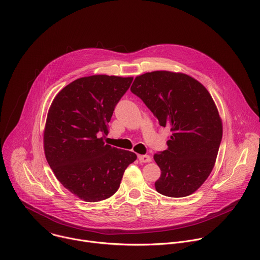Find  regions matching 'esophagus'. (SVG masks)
<instances>
[{"label": "esophagus", "instance_id": "esophagus-1", "mask_svg": "<svg viewBox=\"0 0 260 260\" xmlns=\"http://www.w3.org/2000/svg\"><path fill=\"white\" fill-rule=\"evenodd\" d=\"M138 158H139L140 162H142V164H146V162L151 161V157L149 155H139Z\"/></svg>", "mask_w": 260, "mask_h": 260}]
</instances>
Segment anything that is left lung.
Returning <instances> with one entry per match:
<instances>
[{
    "label": "left lung",
    "instance_id": "1",
    "mask_svg": "<svg viewBox=\"0 0 260 260\" xmlns=\"http://www.w3.org/2000/svg\"><path fill=\"white\" fill-rule=\"evenodd\" d=\"M131 91L172 133L168 149L154 154L161 171L156 191L170 198L193 193L211 174L222 140V122L211 94L192 77L168 71L136 77Z\"/></svg>",
    "mask_w": 260,
    "mask_h": 260
}]
</instances>
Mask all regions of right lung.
<instances>
[{
    "instance_id": "1",
    "label": "right lung",
    "mask_w": 260,
    "mask_h": 260,
    "mask_svg": "<svg viewBox=\"0 0 260 260\" xmlns=\"http://www.w3.org/2000/svg\"><path fill=\"white\" fill-rule=\"evenodd\" d=\"M133 77L93 75L63 87L48 111L44 131L45 156L57 180L85 202H100L119 188L134 152L103 141L115 106Z\"/></svg>"
}]
</instances>
